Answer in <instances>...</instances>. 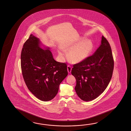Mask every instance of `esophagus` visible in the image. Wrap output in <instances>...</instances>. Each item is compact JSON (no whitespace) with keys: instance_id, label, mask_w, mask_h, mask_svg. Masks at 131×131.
<instances>
[{"instance_id":"34e87169","label":"esophagus","mask_w":131,"mask_h":131,"mask_svg":"<svg viewBox=\"0 0 131 131\" xmlns=\"http://www.w3.org/2000/svg\"><path fill=\"white\" fill-rule=\"evenodd\" d=\"M72 69V67L70 66L69 65H68L67 66V71H68V72H69V73H70V72H71Z\"/></svg>"}]
</instances>
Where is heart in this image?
Here are the masks:
<instances>
[{
    "label": "heart",
    "instance_id": "obj_1",
    "mask_svg": "<svg viewBox=\"0 0 131 131\" xmlns=\"http://www.w3.org/2000/svg\"><path fill=\"white\" fill-rule=\"evenodd\" d=\"M64 50H69L68 58L73 63L82 61L91 54L94 49V45L90 40L82 39L74 42L66 43L63 47ZM60 56H64V51L62 50H59Z\"/></svg>",
    "mask_w": 131,
    "mask_h": 131
}]
</instances>
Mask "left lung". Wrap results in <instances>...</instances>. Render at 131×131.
<instances>
[{
  "label": "left lung",
  "instance_id": "obj_1",
  "mask_svg": "<svg viewBox=\"0 0 131 131\" xmlns=\"http://www.w3.org/2000/svg\"><path fill=\"white\" fill-rule=\"evenodd\" d=\"M114 64L111 46L103 36L101 45L93 55L73 65L75 91L81 100H93L103 93L111 80Z\"/></svg>",
  "mask_w": 131,
  "mask_h": 131
}]
</instances>
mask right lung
<instances>
[{
    "label": "right lung",
    "mask_w": 131,
    "mask_h": 131,
    "mask_svg": "<svg viewBox=\"0 0 131 131\" xmlns=\"http://www.w3.org/2000/svg\"><path fill=\"white\" fill-rule=\"evenodd\" d=\"M21 68L28 89L42 101L55 97L68 74L67 64L55 61L49 48H41L39 39L32 34L22 48Z\"/></svg>",
    "instance_id": "obj_1"
}]
</instances>
